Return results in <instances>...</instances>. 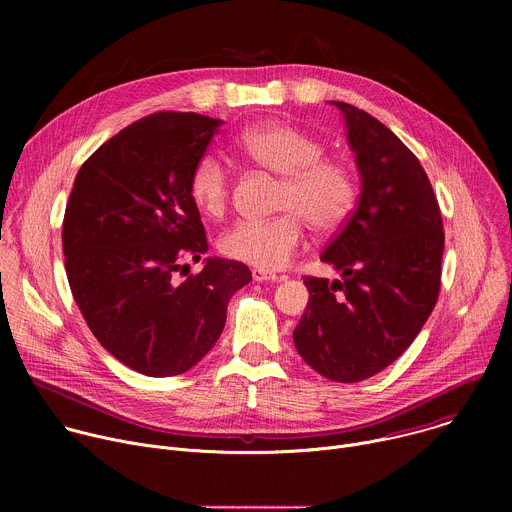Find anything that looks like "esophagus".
I'll return each mask as SVG.
<instances>
[{
    "instance_id": "esophagus-1",
    "label": "esophagus",
    "mask_w": 512,
    "mask_h": 512,
    "mask_svg": "<svg viewBox=\"0 0 512 512\" xmlns=\"http://www.w3.org/2000/svg\"><path fill=\"white\" fill-rule=\"evenodd\" d=\"M253 279L255 281H279L281 277L271 273V271H261V269H253Z\"/></svg>"
}]
</instances>
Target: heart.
<instances>
[{"label":"heart","instance_id":"1","mask_svg":"<svg viewBox=\"0 0 512 512\" xmlns=\"http://www.w3.org/2000/svg\"><path fill=\"white\" fill-rule=\"evenodd\" d=\"M237 150L255 166L281 176L269 221H243L231 227L218 249L233 261L261 271L285 267L304 239L306 223L318 235L338 231L354 210L358 188L352 170L324 158V143L304 129L273 121L245 129ZM192 202L208 216L223 214L231 196V170L218 152H204L188 182Z\"/></svg>","mask_w":512,"mask_h":512}]
</instances>
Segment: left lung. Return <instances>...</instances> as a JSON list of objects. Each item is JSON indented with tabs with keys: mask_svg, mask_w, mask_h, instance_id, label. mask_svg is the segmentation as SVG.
<instances>
[{
	"mask_svg": "<svg viewBox=\"0 0 512 512\" xmlns=\"http://www.w3.org/2000/svg\"><path fill=\"white\" fill-rule=\"evenodd\" d=\"M360 176L354 212L320 255L340 279L304 277L310 300L294 342L322 377L369 379L415 340L440 294L444 225L419 160L379 119L342 101Z\"/></svg>",
	"mask_w": 512,
	"mask_h": 512,
	"instance_id": "1",
	"label": "left lung"
}]
</instances>
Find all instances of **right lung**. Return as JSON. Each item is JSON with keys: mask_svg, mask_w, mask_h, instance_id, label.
I'll list each match as a JSON object with an SVG mask.
<instances>
[{"mask_svg": "<svg viewBox=\"0 0 512 512\" xmlns=\"http://www.w3.org/2000/svg\"><path fill=\"white\" fill-rule=\"evenodd\" d=\"M221 119L162 111L121 129L81 166L64 225V267L91 332L148 377L192 369L214 346L227 306L251 281L241 261L208 251L190 172ZM186 274V278L181 275Z\"/></svg>", "mask_w": 512, "mask_h": 512, "instance_id": "right-lung-1", "label": "right lung"}]
</instances>
